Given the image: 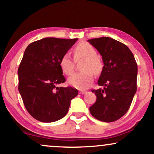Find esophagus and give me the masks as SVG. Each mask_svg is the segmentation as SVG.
Returning a JSON list of instances; mask_svg holds the SVG:
<instances>
[{
    "label": "esophagus",
    "mask_w": 154,
    "mask_h": 154,
    "mask_svg": "<svg viewBox=\"0 0 154 154\" xmlns=\"http://www.w3.org/2000/svg\"><path fill=\"white\" fill-rule=\"evenodd\" d=\"M87 93V91H85V90H82V91H79V93H80V94H85V93Z\"/></svg>",
    "instance_id": "esophagus-1"
}]
</instances>
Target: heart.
Returning <instances> with one entry per match:
<instances>
[{"label": "heart", "mask_w": 154, "mask_h": 154, "mask_svg": "<svg viewBox=\"0 0 154 154\" xmlns=\"http://www.w3.org/2000/svg\"><path fill=\"white\" fill-rule=\"evenodd\" d=\"M74 56L76 60L85 59L82 65L83 72L72 75L68 79L71 85L78 89H86L93 80V75H98L103 69V61L97 55L95 48L91 44L83 42L74 49ZM61 71L66 75H71L74 72L75 63L68 54L61 57L59 62Z\"/></svg>", "instance_id": "heart-1"}]
</instances>
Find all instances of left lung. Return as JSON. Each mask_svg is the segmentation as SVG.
<instances>
[{
  "mask_svg": "<svg viewBox=\"0 0 154 154\" xmlns=\"http://www.w3.org/2000/svg\"><path fill=\"white\" fill-rule=\"evenodd\" d=\"M88 42L101 55L104 64L98 81L103 88L92 90L97 98L90 112L104 122L116 121L129 110L137 91V63L129 48L114 39L102 37Z\"/></svg>",
  "mask_w": 154,
  "mask_h": 154,
  "instance_id": "left-lung-1",
  "label": "left lung"
}]
</instances>
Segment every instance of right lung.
<instances>
[{
  "label": "right lung",
  "instance_id": "1",
  "mask_svg": "<svg viewBox=\"0 0 154 154\" xmlns=\"http://www.w3.org/2000/svg\"><path fill=\"white\" fill-rule=\"evenodd\" d=\"M77 40L45 38L26 47L18 69V89L26 111L35 119H61L78 94L76 88L57 86L66 81L60 60Z\"/></svg>",
  "mask_w": 154,
  "mask_h": 154
}]
</instances>
